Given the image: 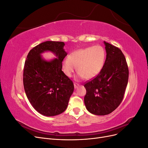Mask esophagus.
Segmentation results:
<instances>
[{
    "mask_svg": "<svg viewBox=\"0 0 148 148\" xmlns=\"http://www.w3.org/2000/svg\"><path fill=\"white\" fill-rule=\"evenodd\" d=\"M78 86H79V84L78 83H74V87H75V88H77Z\"/></svg>",
    "mask_w": 148,
    "mask_h": 148,
    "instance_id": "1",
    "label": "esophagus"
}]
</instances>
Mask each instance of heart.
Wrapping results in <instances>:
<instances>
[{"instance_id":"obj_1","label":"heart","mask_w":148,"mask_h":148,"mask_svg":"<svg viewBox=\"0 0 148 148\" xmlns=\"http://www.w3.org/2000/svg\"><path fill=\"white\" fill-rule=\"evenodd\" d=\"M106 57L104 48L99 45L83 48L71 52L69 59L62 62L64 73L70 77L76 69L80 77L91 79L99 74L104 67Z\"/></svg>"}]
</instances>
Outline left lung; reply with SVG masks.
<instances>
[{
    "instance_id": "left-lung-1",
    "label": "left lung",
    "mask_w": 148,
    "mask_h": 148,
    "mask_svg": "<svg viewBox=\"0 0 148 148\" xmlns=\"http://www.w3.org/2000/svg\"><path fill=\"white\" fill-rule=\"evenodd\" d=\"M106 59L101 72L84 83V98L87 110L95 115L112 112L122 102L127 88L129 71L125 57L120 49L104 41Z\"/></svg>"
}]
</instances>
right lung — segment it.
I'll list each match as a JSON object with an SVG mask.
<instances>
[{
	"instance_id": "1",
	"label": "right lung",
	"mask_w": 148,
	"mask_h": 148,
	"mask_svg": "<svg viewBox=\"0 0 148 148\" xmlns=\"http://www.w3.org/2000/svg\"><path fill=\"white\" fill-rule=\"evenodd\" d=\"M64 45L60 41L42 42L29 52L25 62L23 81L26 96L34 108L46 116L64 112L74 90L73 82L62 71L67 55ZM46 50L56 53L58 59L43 60L40 53Z\"/></svg>"
}]
</instances>
